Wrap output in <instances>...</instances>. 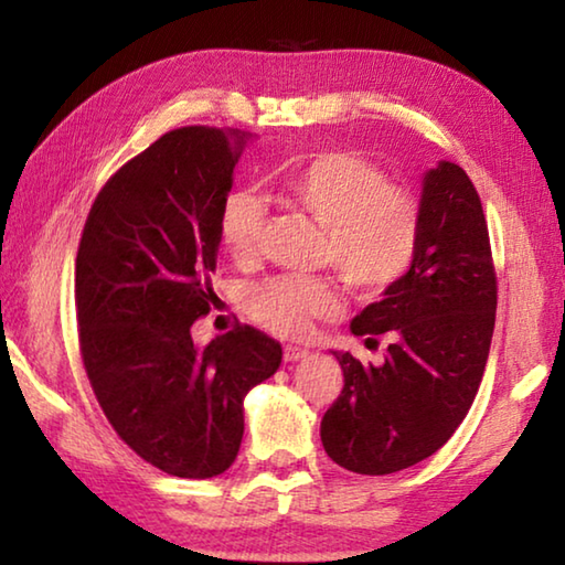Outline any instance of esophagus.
Instances as JSON below:
<instances>
[{
	"label": "esophagus",
	"mask_w": 565,
	"mask_h": 565,
	"mask_svg": "<svg viewBox=\"0 0 565 565\" xmlns=\"http://www.w3.org/2000/svg\"><path fill=\"white\" fill-rule=\"evenodd\" d=\"M309 356V351L299 347H284V361H301Z\"/></svg>",
	"instance_id": "obj_1"
}]
</instances>
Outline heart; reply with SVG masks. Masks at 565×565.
I'll list each match as a JSON object with an SVG mask.
<instances>
[{
	"label": "heart",
	"instance_id": "b5f03b06",
	"mask_svg": "<svg viewBox=\"0 0 565 565\" xmlns=\"http://www.w3.org/2000/svg\"><path fill=\"white\" fill-rule=\"evenodd\" d=\"M284 196L323 228L321 262L333 266L361 299L388 294L414 269L424 209L406 186L391 184L374 161L351 151H317L284 179ZM266 204L252 191L226 196L218 238L238 264L259 256ZM339 294L323 276H271L244 294V311L259 327L301 339L313 321L337 311Z\"/></svg>",
	"mask_w": 565,
	"mask_h": 565
}]
</instances>
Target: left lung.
<instances>
[{"label":"left lung","instance_id":"8db88e82","mask_svg":"<svg viewBox=\"0 0 565 565\" xmlns=\"http://www.w3.org/2000/svg\"><path fill=\"white\" fill-rule=\"evenodd\" d=\"M424 234L414 269L369 303L351 331L381 366L337 353L339 398L321 418L331 461L386 476L436 454L461 426L489 361L499 281L481 196L466 171L441 161L424 179Z\"/></svg>","mask_w":565,"mask_h":565}]
</instances>
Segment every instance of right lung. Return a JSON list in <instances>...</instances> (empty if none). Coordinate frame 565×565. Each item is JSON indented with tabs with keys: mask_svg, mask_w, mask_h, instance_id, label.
I'll return each instance as SVG.
<instances>
[{
	"mask_svg": "<svg viewBox=\"0 0 565 565\" xmlns=\"http://www.w3.org/2000/svg\"><path fill=\"white\" fill-rule=\"evenodd\" d=\"M244 134L181 127L114 171L79 238L74 303L84 371L134 454L179 478L234 463L244 396L276 374L281 343L238 323L196 349L216 301L218 214Z\"/></svg>",
	"mask_w": 565,
	"mask_h": 565,
	"instance_id": "add662e5",
	"label": "right lung"
}]
</instances>
